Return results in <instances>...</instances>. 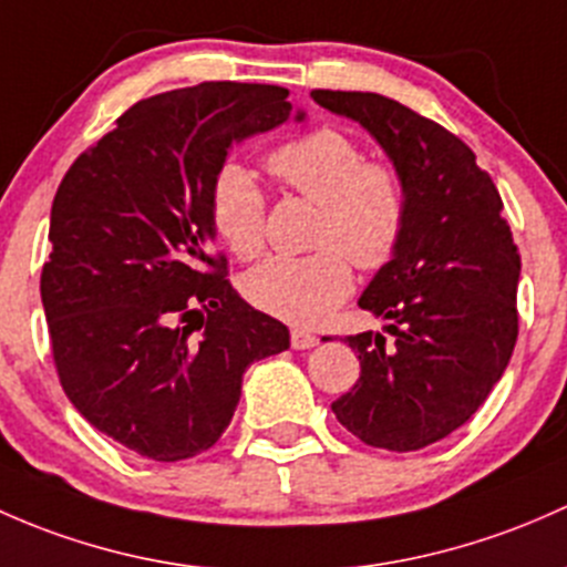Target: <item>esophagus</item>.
I'll return each instance as SVG.
<instances>
[{"label": "esophagus", "mask_w": 567, "mask_h": 567, "mask_svg": "<svg viewBox=\"0 0 567 567\" xmlns=\"http://www.w3.org/2000/svg\"><path fill=\"white\" fill-rule=\"evenodd\" d=\"M317 343H319V338L311 336V332L291 330V347H295V349H313Z\"/></svg>", "instance_id": "esophagus-1"}]
</instances>
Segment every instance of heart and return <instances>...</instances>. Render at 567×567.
<instances>
[{
  "label": "heart",
  "mask_w": 567,
  "mask_h": 567,
  "mask_svg": "<svg viewBox=\"0 0 567 567\" xmlns=\"http://www.w3.org/2000/svg\"><path fill=\"white\" fill-rule=\"evenodd\" d=\"M270 172L300 196L319 204L311 256H272L245 276L243 291L259 311L297 327H317L352 291V270H377L404 235L406 196L399 174L365 163L347 133L319 127L284 144L267 161ZM209 209L220 240L240 259L265 245V196L248 168L229 163L209 190Z\"/></svg>",
  "instance_id": "b5f03b06"
}]
</instances>
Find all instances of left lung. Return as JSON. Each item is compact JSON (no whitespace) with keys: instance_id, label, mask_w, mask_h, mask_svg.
I'll use <instances>...</instances> for the list:
<instances>
[{"instance_id":"1","label":"left lung","mask_w":567,"mask_h":567,"mask_svg":"<svg viewBox=\"0 0 567 567\" xmlns=\"http://www.w3.org/2000/svg\"><path fill=\"white\" fill-rule=\"evenodd\" d=\"M311 97L371 133L406 196L399 248L358 300L393 343L347 336L360 379L332 412L365 445L420 451L464 425L511 363L522 256L492 177L461 138L377 92Z\"/></svg>"}]
</instances>
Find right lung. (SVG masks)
Segmentation results:
<instances>
[{
    "mask_svg": "<svg viewBox=\"0 0 567 567\" xmlns=\"http://www.w3.org/2000/svg\"><path fill=\"white\" fill-rule=\"evenodd\" d=\"M286 97L284 86L207 81L138 101L56 190L40 297L60 382L138 456L213 447L245 369L289 349L286 324L250 308L207 254L215 174L235 144L291 120Z\"/></svg>",
    "mask_w": 567,
    "mask_h": 567,
    "instance_id": "obj_1",
    "label": "right lung"
}]
</instances>
